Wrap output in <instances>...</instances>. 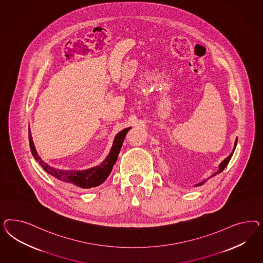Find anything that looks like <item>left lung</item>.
<instances>
[{
    "label": "left lung",
    "instance_id": "8db88e82",
    "mask_svg": "<svg viewBox=\"0 0 263 263\" xmlns=\"http://www.w3.org/2000/svg\"><path fill=\"white\" fill-rule=\"evenodd\" d=\"M236 144H237V139H236V141H235V143H234V147H233V149H232V152H231V154H230V156H228L226 159L223 160V162L219 165V170L216 172L215 174H213V175H211L210 177H213V176H215L216 175H218V174H220V173H222L223 171V168L227 167V165L229 164V162H230V160L231 159V156H232V154H233V152L235 151V147H236ZM207 180H208V178L205 179V180H203V181H201V182H199V183L196 184L195 186L197 187V186H200V185H202L203 183H205Z\"/></svg>",
    "mask_w": 263,
    "mask_h": 263
}]
</instances>
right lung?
<instances>
[{"label":"right lung","instance_id":"1","mask_svg":"<svg viewBox=\"0 0 263 263\" xmlns=\"http://www.w3.org/2000/svg\"><path fill=\"white\" fill-rule=\"evenodd\" d=\"M129 129H131V127L125 128L117 134L114 139L111 151L109 152L108 156L106 157V159L104 160L100 165L90 167L88 170H83V171H64V170H59L56 167H51L46 163H44L40 158V155L37 154L36 149L34 147L30 127H29V141H30V147H31L32 156L34 157V159L36 160V162H39V164L43 167V170L47 174L65 183L71 184L73 186L84 188V189H88L103 183L104 181L107 179V177L111 174L112 167L117 162L121 145L123 143L124 138L127 134Z\"/></svg>","mask_w":263,"mask_h":263}]
</instances>
